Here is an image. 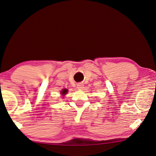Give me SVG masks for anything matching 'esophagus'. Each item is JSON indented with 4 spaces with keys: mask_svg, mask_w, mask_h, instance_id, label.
I'll list each match as a JSON object with an SVG mask.
<instances>
[{
    "mask_svg": "<svg viewBox=\"0 0 156 156\" xmlns=\"http://www.w3.org/2000/svg\"><path fill=\"white\" fill-rule=\"evenodd\" d=\"M77 88H79V89H81V88H83V84L82 83H78L77 84Z\"/></svg>",
    "mask_w": 156,
    "mask_h": 156,
    "instance_id": "esophagus-1",
    "label": "esophagus"
}]
</instances>
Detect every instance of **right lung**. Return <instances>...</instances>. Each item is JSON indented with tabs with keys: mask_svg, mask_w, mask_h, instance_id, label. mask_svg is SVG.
Listing matches in <instances>:
<instances>
[{
	"mask_svg": "<svg viewBox=\"0 0 156 156\" xmlns=\"http://www.w3.org/2000/svg\"><path fill=\"white\" fill-rule=\"evenodd\" d=\"M67 93H68V90L67 89H63L62 90H61V95H62L63 96H64L66 94H67Z\"/></svg>",
	"mask_w": 156,
	"mask_h": 156,
	"instance_id": "1",
	"label": "right lung"
}]
</instances>
